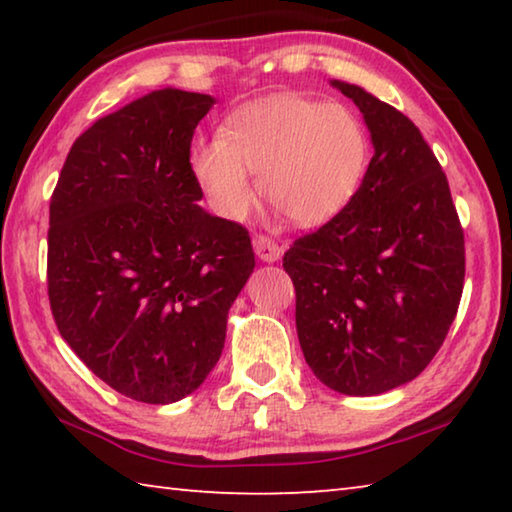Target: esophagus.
<instances>
[{
  "instance_id": "1",
  "label": "esophagus",
  "mask_w": 512,
  "mask_h": 512,
  "mask_svg": "<svg viewBox=\"0 0 512 512\" xmlns=\"http://www.w3.org/2000/svg\"><path fill=\"white\" fill-rule=\"evenodd\" d=\"M253 248H255V255L262 259V262H268V264H273L282 257V248L277 246L273 239L262 237V235L253 239Z\"/></svg>"
}]
</instances>
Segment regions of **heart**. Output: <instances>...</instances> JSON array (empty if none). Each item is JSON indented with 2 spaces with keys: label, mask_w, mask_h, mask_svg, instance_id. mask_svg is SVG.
Instances as JSON below:
<instances>
[{
  "label": "heart",
  "mask_w": 512,
  "mask_h": 512,
  "mask_svg": "<svg viewBox=\"0 0 512 512\" xmlns=\"http://www.w3.org/2000/svg\"><path fill=\"white\" fill-rule=\"evenodd\" d=\"M370 137L357 112L300 94L246 103L223 121L219 140L198 142L189 171L228 221H244L262 194L305 228L332 221L359 192Z\"/></svg>",
  "instance_id": "b5f03b06"
}]
</instances>
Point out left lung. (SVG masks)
Instances as JSON below:
<instances>
[{"label":"left lung","instance_id":"left-lung-1","mask_svg":"<svg viewBox=\"0 0 512 512\" xmlns=\"http://www.w3.org/2000/svg\"><path fill=\"white\" fill-rule=\"evenodd\" d=\"M366 121L372 160L350 205L284 253L305 361L336 393L406 384L456 318L465 241L436 155L409 117L359 85L329 81Z\"/></svg>","mask_w":512,"mask_h":512}]
</instances>
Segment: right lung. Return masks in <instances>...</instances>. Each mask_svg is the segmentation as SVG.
<instances>
[{
    "label": "right lung",
    "instance_id": "obj_1",
    "mask_svg": "<svg viewBox=\"0 0 512 512\" xmlns=\"http://www.w3.org/2000/svg\"><path fill=\"white\" fill-rule=\"evenodd\" d=\"M210 94L153 90L72 144L49 205L58 332L117 393L171 404L221 357L255 268L248 232L205 212L189 146Z\"/></svg>",
    "mask_w": 512,
    "mask_h": 512
}]
</instances>
